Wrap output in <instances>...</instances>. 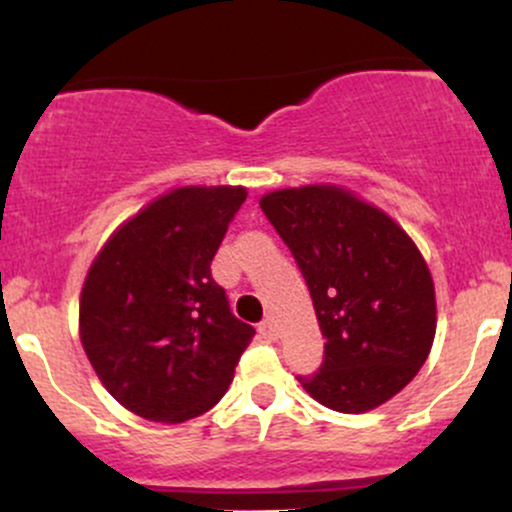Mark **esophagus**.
Listing matches in <instances>:
<instances>
[{"instance_id":"esophagus-1","label":"esophagus","mask_w":512,"mask_h":512,"mask_svg":"<svg viewBox=\"0 0 512 512\" xmlns=\"http://www.w3.org/2000/svg\"><path fill=\"white\" fill-rule=\"evenodd\" d=\"M257 330H260V334H262L264 339H276V325H274L272 317H264Z\"/></svg>"}]
</instances>
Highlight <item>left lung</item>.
Wrapping results in <instances>:
<instances>
[{
  "label": "left lung",
  "instance_id": "obj_1",
  "mask_svg": "<svg viewBox=\"0 0 512 512\" xmlns=\"http://www.w3.org/2000/svg\"><path fill=\"white\" fill-rule=\"evenodd\" d=\"M260 207L301 269L325 356L298 375L310 397L361 414L407 387L436 337L424 257L390 216L332 185L269 192Z\"/></svg>",
  "mask_w": 512,
  "mask_h": 512
}]
</instances>
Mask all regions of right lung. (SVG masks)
Returning <instances> with one entry per match:
<instances>
[{
	"label": "right lung",
	"instance_id": "obj_1",
	"mask_svg": "<svg viewBox=\"0 0 512 512\" xmlns=\"http://www.w3.org/2000/svg\"><path fill=\"white\" fill-rule=\"evenodd\" d=\"M245 187H180L98 252L79 305L81 344L122 407L182 424L226 395L255 327L231 313L211 260Z\"/></svg>",
	"mask_w": 512,
	"mask_h": 512
}]
</instances>
